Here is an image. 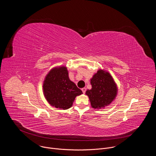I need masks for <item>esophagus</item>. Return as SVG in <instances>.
Here are the masks:
<instances>
[{"instance_id":"34e87169","label":"esophagus","mask_w":156,"mask_h":156,"mask_svg":"<svg viewBox=\"0 0 156 156\" xmlns=\"http://www.w3.org/2000/svg\"><path fill=\"white\" fill-rule=\"evenodd\" d=\"M81 91H83V93L84 94L85 93H86V89L85 88V87H83V88H82L81 89Z\"/></svg>"}]
</instances>
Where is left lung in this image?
Wrapping results in <instances>:
<instances>
[{
  "mask_svg": "<svg viewBox=\"0 0 156 156\" xmlns=\"http://www.w3.org/2000/svg\"><path fill=\"white\" fill-rule=\"evenodd\" d=\"M91 90H87L86 94L90 99L94 108H104L109 105L117 94V87L108 72L99 70L91 79Z\"/></svg>",
  "mask_w": 156,
  "mask_h": 156,
  "instance_id": "obj_1",
  "label": "left lung"
}]
</instances>
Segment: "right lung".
Wrapping results in <instances>:
<instances>
[{
  "label": "right lung",
  "mask_w": 156,
  "mask_h": 156,
  "mask_svg": "<svg viewBox=\"0 0 156 156\" xmlns=\"http://www.w3.org/2000/svg\"><path fill=\"white\" fill-rule=\"evenodd\" d=\"M43 92L52 106L63 110L70 108L75 98L83 93L70 81L68 70L63 66L54 68L48 73L43 83Z\"/></svg>",
  "instance_id": "1"
}]
</instances>
